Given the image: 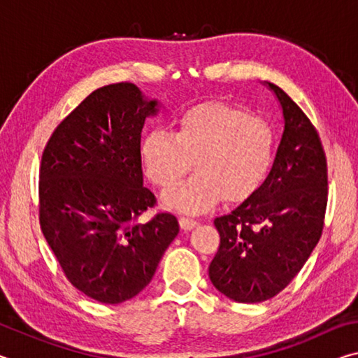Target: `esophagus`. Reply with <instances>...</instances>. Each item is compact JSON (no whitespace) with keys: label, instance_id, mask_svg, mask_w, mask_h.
I'll list each match as a JSON object with an SVG mask.
<instances>
[{"label":"esophagus","instance_id":"esophagus-1","mask_svg":"<svg viewBox=\"0 0 358 358\" xmlns=\"http://www.w3.org/2000/svg\"><path fill=\"white\" fill-rule=\"evenodd\" d=\"M180 224H181V227H183L185 230H191V229H194L199 224V221L197 220H194V217H189V216H181L180 217Z\"/></svg>","mask_w":358,"mask_h":358}]
</instances>
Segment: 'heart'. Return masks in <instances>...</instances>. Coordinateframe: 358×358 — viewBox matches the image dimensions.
Here are the masks:
<instances>
[{"label":"heart","instance_id":"heart-1","mask_svg":"<svg viewBox=\"0 0 358 358\" xmlns=\"http://www.w3.org/2000/svg\"><path fill=\"white\" fill-rule=\"evenodd\" d=\"M141 155L150 180L161 187L173 185L187 169L189 178L166 191L172 207L202 211L222 197L240 201L257 189L275 157L270 124L243 108L221 102L192 107L175 121L173 132H147Z\"/></svg>","mask_w":358,"mask_h":358}]
</instances>
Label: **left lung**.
Returning <instances> with one entry per match:
<instances>
[{"mask_svg":"<svg viewBox=\"0 0 358 358\" xmlns=\"http://www.w3.org/2000/svg\"><path fill=\"white\" fill-rule=\"evenodd\" d=\"M266 85L282 108L280 147L264 183L215 220L221 241L208 268L213 286L238 303L268 300L299 275L322 235L329 196L316 128L280 87Z\"/></svg>","mask_w":358,"mask_h":358,"instance_id":"left-lung-1","label":"left lung"}]
</instances>
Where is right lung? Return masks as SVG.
I'll return each instance as SVG.
<instances>
[{
	"label": "right lung",
	"instance_id": "1",
	"mask_svg": "<svg viewBox=\"0 0 358 358\" xmlns=\"http://www.w3.org/2000/svg\"><path fill=\"white\" fill-rule=\"evenodd\" d=\"M156 106L134 83L106 85L57 126L42 153V234L72 286L106 305L147 287L180 232L172 213L141 220L156 205L141 155Z\"/></svg>",
	"mask_w": 358,
	"mask_h": 358
}]
</instances>
